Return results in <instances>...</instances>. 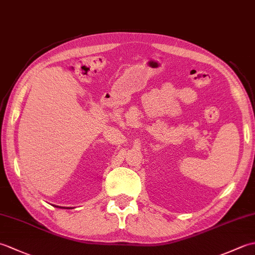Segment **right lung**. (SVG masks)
<instances>
[{"label":"right lung","mask_w":255,"mask_h":255,"mask_svg":"<svg viewBox=\"0 0 255 255\" xmlns=\"http://www.w3.org/2000/svg\"><path fill=\"white\" fill-rule=\"evenodd\" d=\"M55 207H58V208H64V209H66V208H67V209H70L69 207H60V206H55Z\"/></svg>","instance_id":"obj_1"}]
</instances>
